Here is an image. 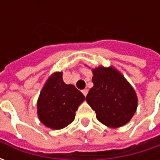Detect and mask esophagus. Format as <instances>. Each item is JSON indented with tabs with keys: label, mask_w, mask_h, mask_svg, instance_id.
<instances>
[{
	"label": "esophagus",
	"mask_w": 160,
	"mask_h": 160,
	"mask_svg": "<svg viewBox=\"0 0 160 160\" xmlns=\"http://www.w3.org/2000/svg\"><path fill=\"white\" fill-rule=\"evenodd\" d=\"M87 92H88V90H87V89H84V90H82V93L84 94L85 97L87 95Z\"/></svg>",
	"instance_id": "esophagus-1"
}]
</instances>
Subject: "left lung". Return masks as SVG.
Masks as SVG:
<instances>
[{"mask_svg":"<svg viewBox=\"0 0 160 160\" xmlns=\"http://www.w3.org/2000/svg\"><path fill=\"white\" fill-rule=\"evenodd\" d=\"M92 87L86 100L97 114V119L111 128L128 122L137 108V96L123 75L113 68L92 70Z\"/></svg>","mask_w":160,"mask_h":160,"instance_id":"left-lung-1","label":"left lung"}]
</instances>
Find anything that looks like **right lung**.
<instances>
[{"instance_id": "obj_1", "label": "right lung", "mask_w": 160, "mask_h": 160, "mask_svg": "<svg viewBox=\"0 0 160 160\" xmlns=\"http://www.w3.org/2000/svg\"><path fill=\"white\" fill-rule=\"evenodd\" d=\"M85 96L73 85L63 82L62 73H53L46 81L38 100V115L42 123L52 129L70 124Z\"/></svg>"}]
</instances>
